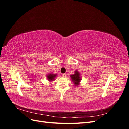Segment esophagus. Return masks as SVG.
Returning a JSON list of instances; mask_svg holds the SVG:
<instances>
[{
    "label": "esophagus",
    "instance_id": "1",
    "mask_svg": "<svg viewBox=\"0 0 129 129\" xmlns=\"http://www.w3.org/2000/svg\"><path fill=\"white\" fill-rule=\"evenodd\" d=\"M62 76H63V77H66V76H67V74H63L62 75Z\"/></svg>",
    "mask_w": 129,
    "mask_h": 129
}]
</instances>
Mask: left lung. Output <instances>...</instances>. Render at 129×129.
<instances>
[{
  "label": "left lung",
  "mask_w": 129,
  "mask_h": 129,
  "mask_svg": "<svg viewBox=\"0 0 129 129\" xmlns=\"http://www.w3.org/2000/svg\"><path fill=\"white\" fill-rule=\"evenodd\" d=\"M70 77H71V79L75 86H77V85L80 84L81 81V77L80 75V73L79 72V71H75L73 75H71Z\"/></svg>",
  "instance_id": "left-lung-1"
}]
</instances>
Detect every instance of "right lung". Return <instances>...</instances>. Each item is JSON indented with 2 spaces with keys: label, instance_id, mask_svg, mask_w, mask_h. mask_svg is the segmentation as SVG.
<instances>
[{
  "label": "right lung",
  "instance_id": "right-lung-1",
  "mask_svg": "<svg viewBox=\"0 0 129 129\" xmlns=\"http://www.w3.org/2000/svg\"><path fill=\"white\" fill-rule=\"evenodd\" d=\"M56 76H57L56 74H53V73H50L48 74V75H47V80L49 82H52L55 80Z\"/></svg>",
  "mask_w": 129,
  "mask_h": 129
}]
</instances>
